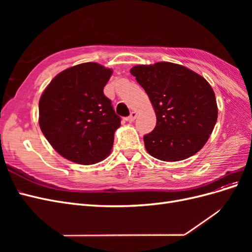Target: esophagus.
<instances>
[{
	"instance_id": "obj_1",
	"label": "esophagus",
	"mask_w": 252,
	"mask_h": 252,
	"mask_svg": "<svg viewBox=\"0 0 252 252\" xmlns=\"http://www.w3.org/2000/svg\"><path fill=\"white\" fill-rule=\"evenodd\" d=\"M136 116H138V112H135V111H132L131 113H130V116H129L126 120L128 121V122H130V123H131V122H133L134 120H135V118H136Z\"/></svg>"
}]
</instances>
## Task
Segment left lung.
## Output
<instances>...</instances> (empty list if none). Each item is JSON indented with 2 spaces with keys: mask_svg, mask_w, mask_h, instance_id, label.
Wrapping results in <instances>:
<instances>
[{
  "mask_svg": "<svg viewBox=\"0 0 252 252\" xmlns=\"http://www.w3.org/2000/svg\"><path fill=\"white\" fill-rule=\"evenodd\" d=\"M130 72L146 91L157 116L155 129L144 135L148 154L161 161L177 162L201 150L218 120L209 83L170 62L138 65Z\"/></svg>",
  "mask_w": 252,
  "mask_h": 252,
  "instance_id": "8db88e82",
  "label": "left lung"
}]
</instances>
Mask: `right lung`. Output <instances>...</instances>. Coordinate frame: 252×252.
<instances>
[{
    "label": "right lung",
    "mask_w": 252,
    "mask_h": 252,
    "mask_svg": "<svg viewBox=\"0 0 252 252\" xmlns=\"http://www.w3.org/2000/svg\"><path fill=\"white\" fill-rule=\"evenodd\" d=\"M112 70L83 63L59 73L39 102L41 130L51 146L71 162L91 165L103 161L121 126L103 89Z\"/></svg>",
    "instance_id": "1"
}]
</instances>
